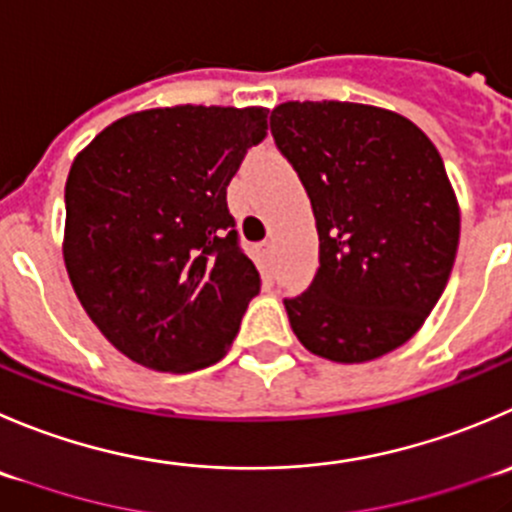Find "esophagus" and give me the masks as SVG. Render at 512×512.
Instances as JSON below:
<instances>
[{
	"label": "esophagus",
	"instance_id": "esophagus-1",
	"mask_svg": "<svg viewBox=\"0 0 512 512\" xmlns=\"http://www.w3.org/2000/svg\"><path fill=\"white\" fill-rule=\"evenodd\" d=\"M260 255L265 257V260H272V255H275V242L272 240H265L260 245Z\"/></svg>",
	"mask_w": 512,
	"mask_h": 512
}]
</instances>
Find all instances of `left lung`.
Returning <instances> with one entry per match:
<instances>
[{"instance_id": "left-lung-1", "label": "left lung", "mask_w": 512, "mask_h": 512, "mask_svg": "<svg viewBox=\"0 0 512 512\" xmlns=\"http://www.w3.org/2000/svg\"><path fill=\"white\" fill-rule=\"evenodd\" d=\"M270 130L312 202L320 267L285 300L297 340L332 362L405 345L438 305L460 240L443 157L408 117L357 102H285Z\"/></svg>"}]
</instances>
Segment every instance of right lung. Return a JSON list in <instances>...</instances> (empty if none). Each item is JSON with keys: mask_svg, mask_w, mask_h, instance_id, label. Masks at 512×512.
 Returning <instances> with one entry per match:
<instances>
[{"mask_svg": "<svg viewBox=\"0 0 512 512\" xmlns=\"http://www.w3.org/2000/svg\"><path fill=\"white\" fill-rule=\"evenodd\" d=\"M267 135L265 107L142 109L72 162L64 265L89 320L122 355L192 372L230 350L260 292L227 185Z\"/></svg>", "mask_w": 512, "mask_h": 512, "instance_id": "obj_1", "label": "right lung"}]
</instances>
